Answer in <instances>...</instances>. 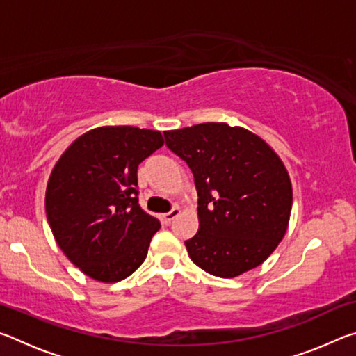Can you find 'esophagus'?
I'll list each match as a JSON object with an SVG mask.
<instances>
[{"instance_id": "obj_1", "label": "esophagus", "mask_w": 356, "mask_h": 356, "mask_svg": "<svg viewBox=\"0 0 356 356\" xmlns=\"http://www.w3.org/2000/svg\"><path fill=\"white\" fill-rule=\"evenodd\" d=\"M179 215H180V207L176 206V207H172V209L170 210V212L163 215V220H165V222H168V225H170V222L176 220Z\"/></svg>"}]
</instances>
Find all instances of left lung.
<instances>
[{
    "mask_svg": "<svg viewBox=\"0 0 356 356\" xmlns=\"http://www.w3.org/2000/svg\"><path fill=\"white\" fill-rule=\"evenodd\" d=\"M163 135L195 177L200 231L185 242L191 261L220 278L261 265L284 237L292 210L280 156L250 130L225 122Z\"/></svg>",
    "mask_w": 356,
    "mask_h": 356,
    "instance_id": "left-lung-1",
    "label": "left lung"
}]
</instances>
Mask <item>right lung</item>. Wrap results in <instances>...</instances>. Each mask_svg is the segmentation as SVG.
Masks as SVG:
<instances>
[{"instance_id":"right-lung-1","label":"right lung","mask_w":356,"mask_h":356,"mask_svg":"<svg viewBox=\"0 0 356 356\" xmlns=\"http://www.w3.org/2000/svg\"><path fill=\"white\" fill-rule=\"evenodd\" d=\"M156 130L118 125L81 135L48 179L45 210L56 243L84 275L127 278L144 262L160 221L138 204V165L163 146Z\"/></svg>"}]
</instances>
